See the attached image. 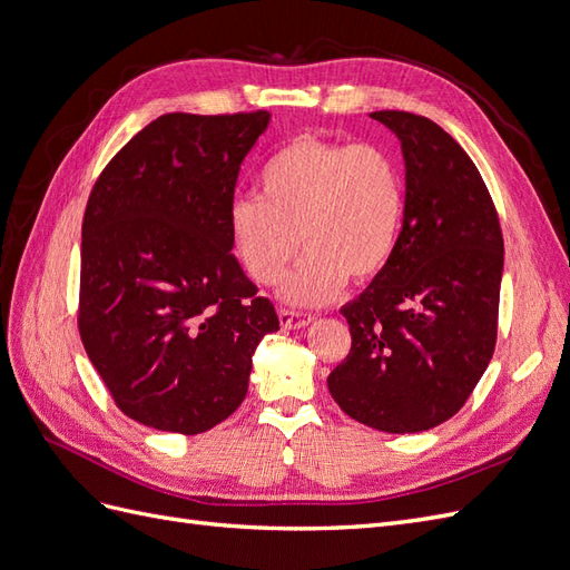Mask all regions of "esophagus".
<instances>
[{
	"instance_id": "1",
	"label": "esophagus",
	"mask_w": 570,
	"mask_h": 570,
	"mask_svg": "<svg viewBox=\"0 0 570 570\" xmlns=\"http://www.w3.org/2000/svg\"><path fill=\"white\" fill-rule=\"evenodd\" d=\"M278 318H281V325L285 327V331H299V327L308 325L314 321L312 314H304V312H292V308H278Z\"/></svg>"
}]
</instances>
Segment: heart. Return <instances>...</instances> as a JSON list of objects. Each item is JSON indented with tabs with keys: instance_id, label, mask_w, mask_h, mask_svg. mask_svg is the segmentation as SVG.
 Instances as JSON below:
<instances>
[{
	"instance_id": "b5f03b06",
	"label": "heart",
	"mask_w": 570,
	"mask_h": 570,
	"mask_svg": "<svg viewBox=\"0 0 570 570\" xmlns=\"http://www.w3.org/2000/svg\"><path fill=\"white\" fill-rule=\"evenodd\" d=\"M258 187L262 197L228 209L233 252L254 283H278L299 243L306 252L281 287L299 306L331 302L350 278L366 283L387 266L406 204L387 149L299 135L266 159Z\"/></svg>"
}]
</instances>
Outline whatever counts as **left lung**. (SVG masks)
Instances as JSON below:
<instances>
[{
    "label": "left lung",
    "instance_id": "8db88e82",
    "mask_svg": "<svg viewBox=\"0 0 570 570\" xmlns=\"http://www.w3.org/2000/svg\"><path fill=\"white\" fill-rule=\"evenodd\" d=\"M402 142L406 204L387 266L342 306L352 350L327 375L337 406L383 433H421L465 404L494 354L504 237L475 164L409 111H373Z\"/></svg>",
    "mask_w": 570,
    "mask_h": 570
}]
</instances>
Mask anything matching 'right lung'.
Listing matches in <instances>:
<instances>
[{"mask_svg": "<svg viewBox=\"0 0 570 570\" xmlns=\"http://www.w3.org/2000/svg\"><path fill=\"white\" fill-rule=\"evenodd\" d=\"M268 111L164 114L101 170L82 218L78 331L128 419L197 435L243 404L281 331L237 264L228 209Z\"/></svg>", "mask_w": 570, "mask_h": 570, "instance_id": "1", "label": "right lung"}]
</instances>
